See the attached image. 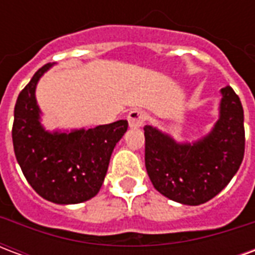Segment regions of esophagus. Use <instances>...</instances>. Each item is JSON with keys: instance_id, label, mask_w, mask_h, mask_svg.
I'll return each mask as SVG.
<instances>
[{"instance_id": "obj_1", "label": "esophagus", "mask_w": 255, "mask_h": 255, "mask_svg": "<svg viewBox=\"0 0 255 255\" xmlns=\"http://www.w3.org/2000/svg\"><path fill=\"white\" fill-rule=\"evenodd\" d=\"M128 123H129V127L131 128H139L142 127L147 119V113L142 109H132V111L128 113Z\"/></svg>"}]
</instances>
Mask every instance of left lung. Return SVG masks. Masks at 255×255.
Segmentation results:
<instances>
[{"label":"left lung","mask_w":255,"mask_h":255,"mask_svg":"<svg viewBox=\"0 0 255 255\" xmlns=\"http://www.w3.org/2000/svg\"><path fill=\"white\" fill-rule=\"evenodd\" d=\"M242 102L231 86L221 89L220 116L212 131L192 143H179L146 126L144 165L158 192L175 202L197 206L231 182L245 155Z\"/></svg>","instance_id":"1"}]
</instances>
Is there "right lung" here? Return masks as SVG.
<instances>
[{"mask_svg": "<svg viewBox=\"0 0 255 255\" xmlns=\"http://www.w3.org/2000/svg\"><path fill=\"white\" fill-rule=\"evenodd\" d=\"M52 65L39 68L17 97L12 128L14 155L27 182L42 198L60 205L80 203L100 191L112 151L127 131L128 122L71 132L46 131L35 89Z\"/></svg>", "mask_w": 255, "mask_h": 255, "instance_id": "1", "label": "right lung"}]
</instances>
